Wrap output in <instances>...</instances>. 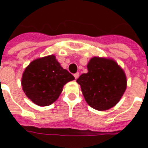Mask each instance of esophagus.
Wrapping results in <instances>:
<instances>
[{
    "label": "esophagus",
    "instance_id": "obj_1",
    "mask_svg": "<svg viewBox=\"0 0 148 148\" xmlns=\"http://www.w3.org/2000/svg\"><path fill=\"white\" fill-rule=\"evenodd\" d=\"M74 77H75V79H77L78 78V77H79V73H76V74H74Z\"/></svg>",
    "mask_w": 148,
    "mask_h": 148
}]
</instances>
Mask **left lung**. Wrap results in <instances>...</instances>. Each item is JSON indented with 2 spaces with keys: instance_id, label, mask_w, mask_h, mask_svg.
Listing matches in <instances>:
<instances>
[{
  "instance_id": "8db88e82",
  "label": "left lung",
  "mask_w": 148,
  "mask_h": 148,
  "mask_svg": "<svg viewBox=\"0 0 148 148\" xmlns=\"http://www.w3.org/2000/svg\"><path fill=\"white\" fill-rule=\"evenodd\" d=\"M87 67L88 73L77 80L86 102L97 110L114 107L126 90L124 70L114 59L99 57L91 58Z\"/></svg>"
}]
</instances>
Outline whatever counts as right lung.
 Returning a JSON list of instances; mask_svg holds the SVG:
<instances>
[{"instance_id":"add662e5","label":"right lung","mask_w":148,"mask_h":148,"mask_svg":"<svg viewBox=\"0 0 148 148\" xmlns=\"http://www.w3.org/2000/svg\"><path fill=\"white\" fill-rule=\"evenodd\" d=\"M74 77L60 66L55 55L45 56L31 61L23 72L22 89L33 103L49 106L58 99L64 86Z\"/></svg>"}]
</instances>
